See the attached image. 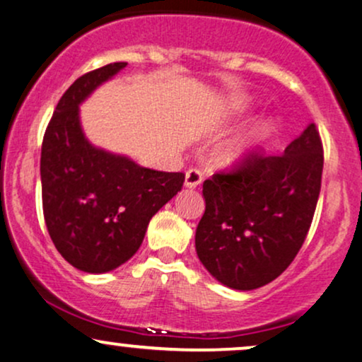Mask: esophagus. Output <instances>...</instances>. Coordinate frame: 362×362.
I'll list each match as a JSON object with an SVG mask.
<instances>
[{"label":"esophagus","mask_w":362,"mask_h":362,"mask_svg":"<svg viewBox=\"0 0 362 362\" xmlns=\"http://www.w3.org/2000/svg\"><path fill=\"white\" fill-rule=\"evenodd\" d=\"M202 181H203V173L199 171V169L191 168L186 171V177H185L186 188H197Z\"/></svg>","instance_id":"34e87169"}]
</instances>
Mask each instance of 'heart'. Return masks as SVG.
<instances>
[{
    "label": "heart",
    "mask_w": 362,
    "mask_h": 362,
    "mask_svg": "<svg viewBox=\"0 0 362 362\" xmlns=\"http://www.w3.org/2000/svg\"><path fill=\"white\" fill-rule=\"evenodd\" d=\"M267 129H269V122L266 118H257L250 125L244 127V129L232 135L225 142L216 148V159L220 164L230 165L237 164L239 160L247 157L254 147L261 142L262 137L266 135Z\"/></svg>",
    "instance_id": "1"
}]
</instances>
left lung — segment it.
Returning <instances> with one entry per match:
<instances>
[{
    "instance_id": "1",
    "label": "left lung",
    "mask_w": 362,
    "mask_h": 362,
    "mask_svg": "<svg viewBox=\"0 0 362 362\" xmlns=\"http://www.w3.org/2000/svg\"><path fill=\"white\" fill-rule=\"evenodd\" d=\"M322 169L324 147L310 123L283 154L252 151L203 182L206 208L194 244L208 273L242 291L278 278L307 239Z\"/></svg>"
}]
</instances>
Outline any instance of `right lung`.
Instances as JSON below:
<instances>
[{
  "mask_svg": "<svg viewBox=\"0 0 362 362\" xmlns=\"http://www.w3.org/2000/svg\"><path fill=\"white\" fill-rule=\"evenodd\" d=\"M125 66L113 62L76 79L55 106L42 142L47 230L59 254L84 273H106L129 261L152 216L185 182L182 173L140 168L84 137L79 105Z\"/></svg>",
  "mask_w": 362,
  "mask_h": 362,
  "instance_id": "add662e5",
  "label": "right lung"
}]
</instances>
